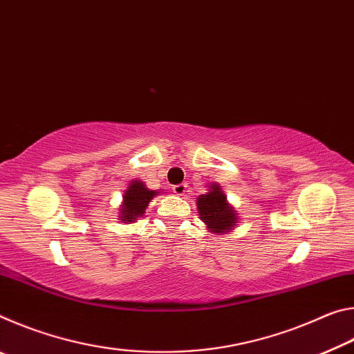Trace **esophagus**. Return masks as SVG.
<instances>
[{"label": "esophagus", "instance_id": "34e87169", "mask_svg": "<svg viewBox=\"0 0 354 354\" xmlns=\"http://www.w3.org/2000/svg\"><path fill=\"white\" fill-rule=\"evenodd\" d=\"M185 190H187V184L185 183H181V184H176V185H173V192H175L176 195H184L185 194Z\"/></svg>", "mask_w": 354, "mask_h": 354}]
</instances>
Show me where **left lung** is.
Instances as JSON below:
<instances>
[{
  "label": "left lung",
  "mask_w": 354,
  "mask_h": 354,
  "mask_svg": "<svg viewBox=\"0 0 354 354\" xmlns=\"http://www.w3.org/2000/svg\"><path fill=\"white\" fill-rule=\"evenodd\" d=\"M211 190L198 196L196 205L201 220L214 232L230 231L237 223L236 211L226 203V195L218 184L209 185Z\"/></svg>",
  "instance_id": "1"
}]
</instances>
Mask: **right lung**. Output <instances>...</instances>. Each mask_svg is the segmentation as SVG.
Returning <instances> with one entry per match:
<instances>
[{
    "instance_id": "obj_1",
    "label": "right lung",
    "mask_w": 354,
    "mask_h": 354,
    "mask_svg": "<svg viewBox=\"0 0 354 354\" xmlns=\"http://www.w3.org/2000/svg\"><path fill=\"white\" fill-rule=\"evenodd\" d=\"M158 194L154 190H148L145 184L134 181L127 190L123 196V206H122V220L124 221H134L145 214V209L148 203L151 201L153 196Z\"/></svg>"
}]
</instances>
